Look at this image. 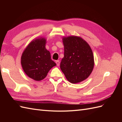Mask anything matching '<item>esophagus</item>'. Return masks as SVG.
I'll list each match as a JSON object with an SVG mask.
<instances>
[{"label": "esophagus", "mask_w": 122, "mask_h": 122, "mask_svg": "<svg viewBox=\"0 0 122 122\" xmlns=\"http://www.w3.org/2000/svg\"><path fill=\"white\" fill-rule=\"evenodd\" d=\"M56 65H57V66H60V61H56Z\"/></svg>", "instance_id": "obj_1"}]
</instances>
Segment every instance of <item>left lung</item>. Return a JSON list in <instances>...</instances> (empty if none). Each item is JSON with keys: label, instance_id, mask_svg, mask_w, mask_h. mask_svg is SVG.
I'll return each instance as SVG.
<instances>
[{"label": "left lung", "instance_id": "8db88e82", "mask_svg": "<svg viewBox=\"0 0 122 122\" xmlns=\"http://www.w3.org/2000/svg\"><path fill=\"white\" fill-rule=\"evenodd\" d=\"M62 41L64 57L61 62V69L69 82H81L90 76L94 68L92 50L87 42L78 36L65 37Z\"/></svg>", "mask_w": 122, "mask_h": 122}]
</instances>
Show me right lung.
Segmentation results:
<instances>
[{"label": "right lung", "mask_w": 122, "mask_h": 122, "mask_svg": "<svg viewBox=\"0 0 122 122\" xmlns=\"http://www.w3.org/2000/svg\"><path fill=\"white\" fill-rule=\"evenodd\" d=\"M46 41L44 38L32 41L21 56V65L24 72L36 81L45 78L49 70L56 65L51 60L50 52L46 49Z\"/></svg>", "instance_id": "add662e5"}]
</instances>
